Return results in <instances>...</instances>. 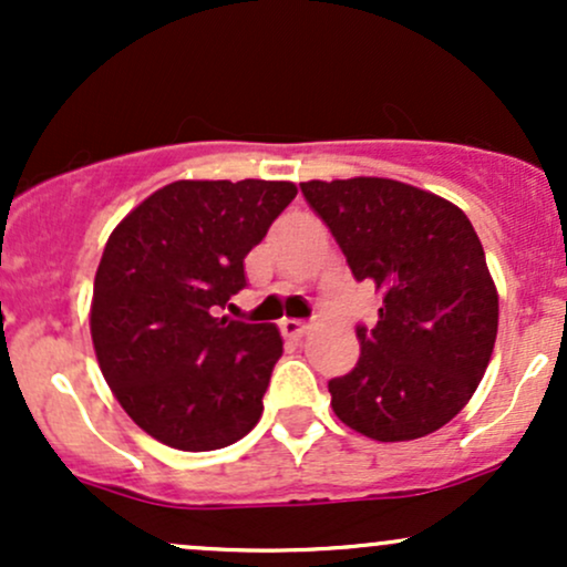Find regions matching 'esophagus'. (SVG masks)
Returning a JSON list of instances; mask_svg holds the SVG:
<instances>
[{"label": "esophagus", "mask_w": 567, "mask_h": 567, "mask_svg": "<svg viewBox=\"0 0 567 567\" xmlns=\"http://www.w3.org/2000/svg\"><path fill=\"white\" fill-rule=\"evenodd\" d=\"M311 324L309 322H301V320H282L279 322V330H282L285 338H303L309 333Z\"/></svg>", "instance_id": "obj_1"}]
</instances>
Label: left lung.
Here are the masks:
<instances>
[{"mask_svg":"<svg viewBox=\"0 0 567 567\" xmlns=\"http://www.w3.org/2000/svg\"><path fill=\"white\" fill-rule=\"evenodd\" d=\"M351 275L383 306L360 362L328 383L333 413L379 442L419 440L464 410L498 333V290L477 231L453 202L392 178L306 181Z\"/></svg>","mask_w":567,"mask_h":567,"instance_id":"obj_1","label":"left lung"}]
</instances>
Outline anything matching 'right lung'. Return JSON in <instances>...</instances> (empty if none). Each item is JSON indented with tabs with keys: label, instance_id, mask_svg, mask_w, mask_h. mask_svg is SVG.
<instances>
[{
	"label": "right lung",
	"instance_id": "1",
	"mask_svg": "<svg viewBox=\"0 0 567 567\" xmlns=\"http://www.w3.org/2000/svg\"><path fill=\"white\" fill-rule=\"evenodd\" d=\"M296 194L290 181H173L109 234L93 349L116 402L162 445L218 451L261 419L282 336L216 309L245 288V256Z\"/></svg>",
	"mask_w": 567,
	"mask_h": 567
}]
</instances>
